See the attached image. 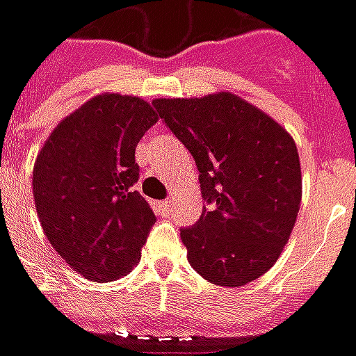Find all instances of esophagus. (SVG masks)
<instances>
[{
    "label": "esophagus",
    "instance_id": "esophagus-1",
    "mask_svg": "<svg viewBox=\"0 0 356 356\" xmlns=\"http://www.w3.org/2000/svg\"><path fill=\"white\" fill-rule=\"evenodd\" d=\"M156 208L160 209V213H165V216H168V213L173 211V204H171L170 200H163V202H158V206H156Z\"/></svg>",
    "mask_w": 356,
    "mask_h": 356
}]
</instances>
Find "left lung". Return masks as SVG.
<instances>
[{
    "label": "left lung",
    "mask_w": 356,
    "mask_h": 356,
    "mask_svg": "<svg viewBox=\"0 0 356 356\" xmlns=\"http://www.w3.org/2000/svg\"><path fill=\"white\" fill-rule=\"evenodd\" d=\"M152 106L193 154L209 206L181 229L188 263L227 288L265 275L290 238L301 204V165L290 133L232 93L156 99Z\"/></svg>",
    "instance_id": "left-lung-1"
}]
</instances>
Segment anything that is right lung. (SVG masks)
<instances>
[{
	"mask_svg": "<svg viewBox=\"0 0 356 356\" xmlns=\"http://www.w3.org/2000/svg\"><path fill=\"white\" fill-rule=\"evenodd\" d=\"M158 122L139 97L99 95L65 118L34 165V202L45 236L74 270L108 282L127 275L156 216L133 185L135 148Z\"/></svg>",
	"mask_w": 356,
	"mask_h": 356,
	"instance_id": "right-lung-1",
	"label": "right lung"
}]
</instances>
